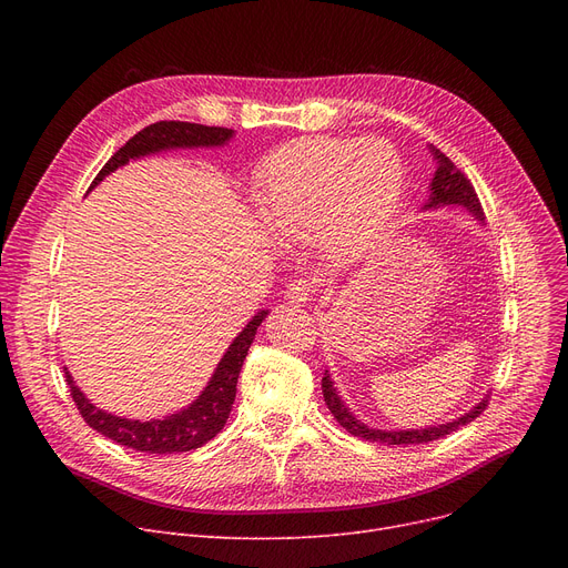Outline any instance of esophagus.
<instances>
[{
	"instance_id": "34e87169",
	"label": "esophagus",
	"mask_w": 568,
	"mask_h": 568,
	"mask_svg": "<svg viewBox=\"0 0 568 568\" xmlns=\"http://www.w3.org/2000/svg\"><path fill=\"white\" fill-rule=\"evenodd\" d=\"M313 294H315V287H313V283L306 281V278L292 281V283L287 285V300H290L292 304H306V302H311Z\"/></svg>"
}]
</instances>
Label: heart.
Here are the masks:
<instances>
[{
    "label": "heart",
    "instance_id": "b5f03b06",
    "mask_svg": "<svg viewBox=\"0 0 568 568\" xmlns=\"http://www.w3.org/2000/svg\"><path fill=\"white\" fill-rule=\"evenodd\" d=\"M405 165L384 140L302 138L278 146L253 172L262 223L283 242L320 234L334 260L368 255L394 223Z\"/></svg>",
    "mask_w": 568,
    "mask_h": 568
}]
</instances>
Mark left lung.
Masks as SVG:
<instances>
[{"label":"left lung","instance_id":"1","mask_svg":"<svg viewBox=\"0 0 568 568\" xmlns=\"http://www.w3.org/2000/svg\"><path fill=\"white\" fill-rule=\"evenodd\" d=\"M433 159L437 161V170L430 182V197L424 204V209H439V206H465L471 216H476L479 221H484V209L479 197H476L474 186L469 184V179L452 163L449 156H444L439 149H435L430 144ZM322 394H324V403L326 407L332 409L334 419L354 437H364L368 442H379V444H428L433 439H439L444 435H452L454 430H458L460 426L474 422L486 407H488V398H481V403H476L469 412H465L463 416H458L456 422L442 424V426H428V428H407V430H379V428H371L364 422L356 419V416L349 412V407L341 400L336 386L332 382L329 371H324L322 377Z\"/></svg>","mask_w":568,"mask_h":568}]
</instances>
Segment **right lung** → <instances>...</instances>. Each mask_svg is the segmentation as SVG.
Masks as SVG:
<instances>
[{
    "mask_svg": "<svg viewBox=\"0 0 568 568\" xmlns=\"http://www.w3.org/2000/svg\"><path fill=\"white\" fill-rule=\"evenodd\" d=\"M234 131L223 126H202L191 122H156L135 133L119 152L112 154V159L101 168L97 179L89 186L92 191L99 186L103 179L114 172L116 168L126 165L133 159H142L146 154L165 152V149H193V146H223L232 140ZM268 311H260L239 334L223 359L219 362L212 379L206 382L204 392L182 412L163 416V419H124V416H114L105 409H99L92 400L78 389L69 368L67 382L73 396V403L78 405L82 419L94 428L97 433L114 439L116 444L129 446L133 452H146V454H182L200 449L202 444L214 439L230 416V409L234 405L236 396V379L239 371L244 366V359L248 354V347L257 334V326L266 317Z\"/></svg>",
    "mask_w": 568,
    "mask_h": 568,
    "instance_id": "right-lung-1",
    "label": "right lung"
}]
</instances>
